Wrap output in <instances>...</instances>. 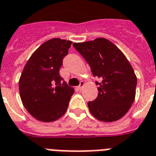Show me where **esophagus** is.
<instances>
[{
  "instance_id": "1",
  "label": "esophagus",
  "mask_w": 156,
  "mask_h": 156,
  "mask_svg": "<svg viewBox=\"0 0 156 156\" xmlns=\"http://www.w3.org/2000/svg\"><path fill=\"white\" fill-rule=\"evenodd\" d=\"M84 81H81L80 83V85L78 86V88H79V90H82V88H83V87H84Z\"/></svg>"
}]
</instances>
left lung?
<instances>
[{"label":"left lung","mask_w":156,"mask_h":156,"mask_svg":"<svg viewBox=\"0 0 156 156\" xmlns=\"http://www.w3.org/2000/svg\"><path fill=\"white\" fill-rule=\"evenodd\" d=\"M73 47L90 66L98 95L88 102V109L102 122H113L127 113L135 98L137 77L123 53L104 38L85 43H73Z\"/></svg>","instance_id":"1"}]
</instances>
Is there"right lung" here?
Returning a JSON list of instances; mask_svg holds the SVG:
<instances>
[{
  "instance_id": "1",
  "label": "right lung",
  "mask_w": 156,
  "mask_h": 156,
  "mask_svg": "<svg viewBox=\"0 0 156 156\" xmlns=\"http://www.w3.org/2000/svg\"><path fill=\"white\" fill-rule=\"evenodd\" d=\"M72 42L52 38L34 52L19 80L20 97L36 119L49 122L65 113L74 89L59 75L63 58Z\"/></svg>"
}]
</instances>
